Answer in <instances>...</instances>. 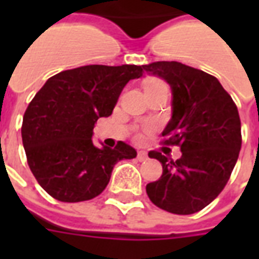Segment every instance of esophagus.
<instances>
[{
  "mask_svg": "<svg viewBox=\"0 0 259 259\" xmlns=\"http://www.w3.org/2000/svg\"><path fill=\"white\" fill-rule=\"evenodd\" d=\"M147 158H148V155H147L146 151H139V152H137V159H139L140 162L146 161Z\"/></svg>",
  "mask_w": 259,
  "mask_h": 259,
  "instance_id": "1",
  "label": "esophagus"
}]
</instances>
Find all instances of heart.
I'll return each instance as SVG.
<instances>
[{"label": "heart", "mask_w": 259, "mask_h": 259, "mask_svg": "<svg viewBox=\"0 0 259 259\" xmlns=\"http://www.w3.org/2000/svg\"><path fill=\"white\" fill-rule=\"evenodd\" d=\"M158 84H162L161 81H158V80H150V81H147L146 83V89L148 87H154V85H158Z\"/></svg>", "instance_id": "heart-1"}]
</instances>
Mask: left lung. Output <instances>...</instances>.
<instances>
[{"mask_svg": "<svg viewBox=\"0 0 259 259\" xmlns=\"http://www.w3.org/2000/svg\"><path fill=\"white\" fill-rule=\"evenodd\" d=\"M143 72L170 85L172 118L162 136L182 151L176 161L148 152L162 163V176L147 185V194L161 209L190 215L211 204L232 175L241 148L239 111L219 80L200 69L158 61Z\"/></svg>", "mask_w": 259, "mask_h": 259, "instance_id": "8db88e82", "label": "left lung"}]
</instances>
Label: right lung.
<instances>
[{"label":"right lung","mask_w":259,"mask_h":259,"mask_svg":"<svg viewBox=\"0 0 259 259\" xmlns=\"http://www.w3.org/2000/svg\"><path fill=\"white\" fill-rule=\"evenodd\" d=\"M143 76L137 65H87L64 70L46 81L26 109L22 141L27 163L48 194L62 202L100 195L115 163L137 151L119 141L97 147L93 129L108 118L129 80Z\"/></svg>","instance_id":"add662e5"}]
</instances>
